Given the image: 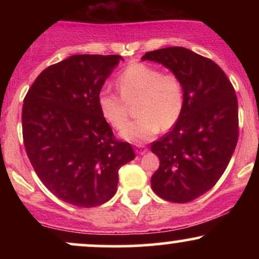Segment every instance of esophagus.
Returning a JSON list of instances; mask_svg holds the SVG:
<instances>
[{"mask_svg": "<svg viewBox=\"0 0 259 259\" xmlns=\"http://www.w3.org/2000/svg\"><path fill=\"white\" fill-rule=\"evenodd\" d=\"M135 151H136V153H139V154H145L147 152V148L145 146H142V145H136Z\"/></svg>", "mask_w": 259, "mask_h": 259, "instance_id": "obj_1", "label": "esophagus"}]
</instances>
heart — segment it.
<instances>
[{
  "label": "heart",
  "instance_id": "b5f03b06",
  "mask_svg": "<svg viewBox=\"0 0 259 259\" xmlns=\"http://www.w3.org/2000/svg\"><path fill=\"white\" fill-rule=\"evenodd\" d=\"M120 96L109 90L99 95L103 118L120 130L128 120V106L138 103L139 119L124 128L121 138L144 144L162 130H169L179 120L184 107V90L173 73H160L145 63L127 65L117 79Z\"/></svg>",
  "mask_w": 259,
  "mask_h": 259
}]
</instances>
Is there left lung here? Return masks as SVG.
<instances>
[{"mask_svg": "<svg viewBox=\"0 0 259 259\" xmlns=\"http://www.w3.org/2000/svg\"><path fill=\"white\" fill-rule=\"evenodd\" d=\"M141 59L164 65L183 84L179 120L151 146L159 158L151 186L163 200L186 203L212 189L230 162L239 138L236 95L218 64L185 47L156 50Z\"/></svg>", "mask_w": 259, "mask_h": 259, "instance_id": "obj_1", "label": "left lung"}]
</instances>
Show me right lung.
I'll list each match as a JSON object with an SVG mask.
<instances>
[{
	"label": "right lung",
	"instance_id": "obj_1",
	"mask_svg": "<svg viewBox=\"0 0 259 259\" xmlns=\"http://www.w3.org/2000/svg\"><path fill=\"white\" fill-rule=\"evenodd\" d=\"M123 58L74 55L50 65L29 89L22 112L26 154L59 200L91 208L114 196L118 170L135 158L114 139L99 107L106 79Z\"/></svg>",
	"mask_w": 259,
	"mask_h": 259
}]
</instances>
